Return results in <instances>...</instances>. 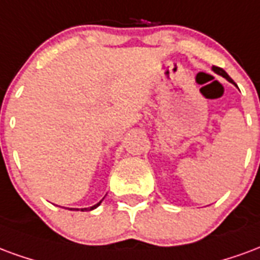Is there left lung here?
Listing matches in <instances>:
<instances>
[{
  "mask_svg": "<svg viewBox=\"0 0 260 260\" xmlns=\"http://www.w3.org/2000/svg\"><path fill=\"white\" fill-rule=\"evenodd\" d=\"M213 72H215V73H217V75L223 76L224 79H227V80L231 81V83H234V81H233V80H231V79H230V76L227 75L226 72H224V70L221 69V68H217V66H213Z\"/></svg>",
  "mask_w": 260,
  "mask_h": 260,
  "instance_id": "obj_1",
  "label": "left lung"
}]
</instances>
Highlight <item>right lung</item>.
Returning a JSON list of instances; mask_svg holds the SVG:
<instances>
[{
    "label": "right lung",
    "instance_id": "1",
    "mask_svg": "<svg viewBox=\"0 0 260 260\" xmlns=\"http://www.w3.org/2000/svg\"><path fill=\"white\" fill-rule=\"evenodd\" d=\"M101 202H102V201H100V202H98V204H96V205H94V206H91L90 209H87V208H86V209H84V210H92V209H95L96 206H100V204H101ZM81 210H83V209H81ZM84 210H83V212H84Z\"/></svg>",
    "mask_w": 260,
    "mask_h": 260
}]
</instances>
